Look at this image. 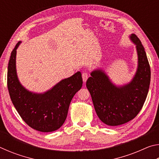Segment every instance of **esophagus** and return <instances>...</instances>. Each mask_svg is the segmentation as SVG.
Here are the masks:
<instances>
[{
    "instance_id": "obj_1",
    "label": "esophagus",
    "mask_w": 159,
    "mask_h": 159,
    "mask_svg": "<svg viewBox=\"0 0 159 159\" xmlns=\"http://www.w3.org/2000/svg\"><path fill=\"white\" fill-rule=\"evenodd\" d=\"M88 76H89V75H88V74L87 73V72H83V74H82V78H83V82H84V83L86 82V80H88Z\"/></svg>"
}]
</instances>
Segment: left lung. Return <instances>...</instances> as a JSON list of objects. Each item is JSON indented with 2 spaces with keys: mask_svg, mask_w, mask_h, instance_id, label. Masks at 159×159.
<instances>
[{
  "mask_svg": "<svg viewBox=\"0 0 159 159\" xmlns=\"http://www.w3.org/2000/svg\"><path fill=\"white\" fill-rule=\"evenodd\" d=\"M130 39L136 45L138 57V69L130 82L116 85L102 69L91 72L86 82L97 115L110 126L133 119L143 107L149 91L151 70L144 48L135 34H131Z\"/></svg>",
  "mask_w": 159,
  "mask_h": 159,
  "instance_id": "left-lung-1",
  "label": "left lung"
}]
</instances>
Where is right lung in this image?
Segmentation results:
<instances>
[{
    "instance_id": "obj_1",
    "label": "right lung",
    "mask_w": 159,
    "mask_h": 159,
    "mask_svg": "<svg viewBox=\"0 0 159 159\" xmlns=\"http://www.w3.org/2000/svg\"><path fill=\"white\" fill-rule=\"evenodd\" d=\"M18 42L11 52L7 66V88L13 105L26 124L40 132H52L65 121L69 104L82 87L81 73L61 80L43 93L29 91L21 84L16 71Z\"/></svg>"
}]
</instances>
